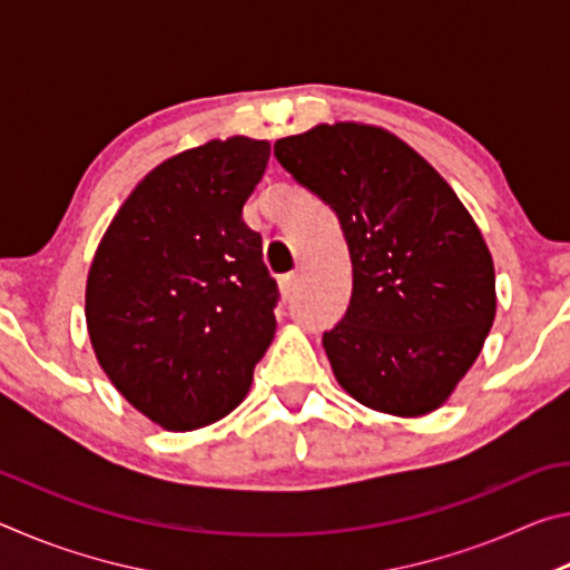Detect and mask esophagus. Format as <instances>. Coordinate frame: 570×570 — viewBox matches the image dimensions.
Wrapping results in <instances>:
<instances>
[{
	"mask_svg": "<svg viewBox=\"0 0 570 570\" xmlns=\"http://www.w3.org/2000/svg\"><path fill=\"white\" fill-rule=\"evenodd\" d=\"M296 284H298V276H296V272H292V274H284L282 278H278V288H282L284 298H288V296H292V294L296 292Z\"/></svg>",
	"mask_w": 570,
	"mask_h": 570,
	"instance_id": "1",
	"label": "esophagus"
}]
</instances>
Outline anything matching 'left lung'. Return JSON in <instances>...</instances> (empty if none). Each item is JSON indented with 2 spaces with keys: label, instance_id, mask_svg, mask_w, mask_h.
<instances>
[{
  "label": "left lung",
  "instance_id": "obj_1",
  "mask_svg": "<svg viewBox=\"0 0 570 570\" xmlns=\"http://www.w3.org/2000/svg\"><path fill=\"white\" fill-rule=\"evenodd\" d=\"M330 206L352 258V298L324 332L336 382L364 407L420 417L478 360L495 320V268L448 180L374 125H316L274 142Z\"/></svg>",
  "mask_w": 570,
  "mask_h": 570
}]
</instances>
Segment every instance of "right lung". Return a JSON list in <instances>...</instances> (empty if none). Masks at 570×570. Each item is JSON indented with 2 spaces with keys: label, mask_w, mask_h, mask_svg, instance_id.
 <instances>
[{
  "label": "right lung",
  "mask_w": 570,
  "mask_h": 570,
  "mask_svg": "<svg viewBox=\"0 0 570 570\" xmlns=\"http://www.w3.org/2000/svg\"><path fill=\"white\" fill-rule=\"evenodd\" d=\"M272 146L234 135L142 178L95 250L85 320L118 392L160 428L216 422L246 397L276 332L278 286L240 210Z\"/></svg>",
  "instance_id": "1"
}]
</instances>
